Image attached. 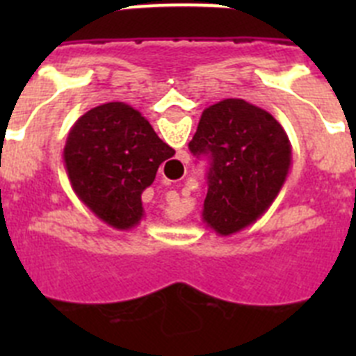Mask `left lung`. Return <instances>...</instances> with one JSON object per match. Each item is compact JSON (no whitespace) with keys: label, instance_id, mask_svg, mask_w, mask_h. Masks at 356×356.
Listing matches in <instances>:
<instances>
[{"label":"left lung","instance_id":"1","mask_svg":"<svg viewBox=\"0 0 356 356\" xmlns=\"http://www.w3.org/2000/svg\"><path fill=\"white\" fill-rule=\"evenodd\" d=\"M188 149L210 160L203 222L228 237L267 212L289 176V137L269 112L229 97L203 110Z\"/></svg>","mask_w":356,"mask_h":356}]
</instances>
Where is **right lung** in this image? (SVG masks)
Segmentation results:
<instances>
[{"label":"right lung","mask_w":356,"mask_h":356,"mask_svg":"<svg viewBox=\"0 0 356 356\" xmlns=\"http://www.w3.org/2000/svg\"><path fill=\"white\" fill-rule=\"evenodd\" d=\"M175 155L139 110L121 102L85 112L64 147L69 181L83 205L115 229H131L144 216L143 193L159 165Z\"/></svg>","instance_id":"obj_1"}]
</instances>
